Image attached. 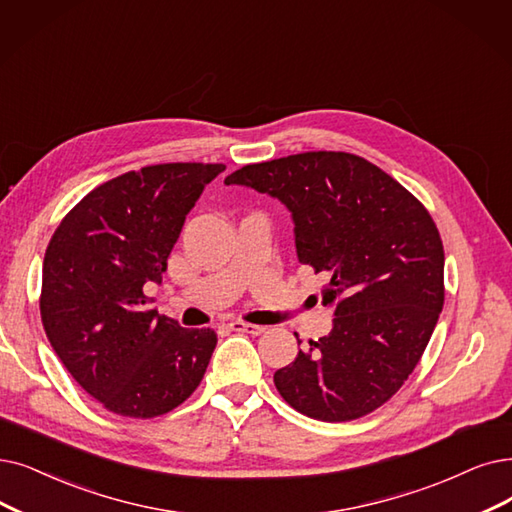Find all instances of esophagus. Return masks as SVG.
<instances>
[{
    "label": "esophagus",
    "instance_id": "esophagus-1",
    "mask_svg": "<svg viewBox=\"0 0 512 512\" xmlns=\"http://www.w3.org/2000/svg\"><path fill=\"white\" fill-rule=\"evenodd\" d=\"M229 330L233 332H243V334H252V336H260L264 332L262 325H254V323H243V321H231Z\"/></svg>",
    "mask_w": 512,
    "mask_h": 512
}]
</instances>
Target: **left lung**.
<instances>
[{
  "label": "left lung",
  "instance_id": "8db88e82",
  "mask_svg": "<svg viewBox=\"0 0 512 512\" xmlns=\"http://www.w3.org/2000/svg\"><path fill=\"white\" fill-rule=\"evenodd\" d=\"M224 185L279 199L294 222L298 262L330 275L321 304L334 311L332 332L275 372L279 395L323 422L374 412L414 372L443 309L445 256L431 214L351 153L252 163Z\"/></svg>",
  "mask_w": 512,
  "mask_h": 512
}]
</instances>
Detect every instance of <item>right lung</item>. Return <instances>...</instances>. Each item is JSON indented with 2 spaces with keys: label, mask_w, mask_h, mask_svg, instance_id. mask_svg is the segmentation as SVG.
<instances>
[{
  "label": "right lung",
  "mask_w": 512,
  "mask_h": 512,
  "mask_svg": "<svg viewBox=\"0 0 512 512\" xmlns=\"http://www.w3.org/2000/svg\"><path fill=\"white\" fill-rule=\"evenodd\" d=\"M220 172L222 163L126 172L81 199L50 239L44 330L77 384L113 414H166L208 370L216 334L159 315L145 285L161 283L187 214Z\"/></svg>",
  "instance_id": "right-lung-1"
}]
</instances>
